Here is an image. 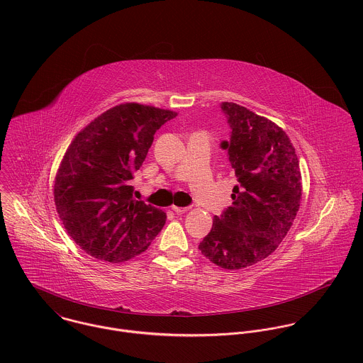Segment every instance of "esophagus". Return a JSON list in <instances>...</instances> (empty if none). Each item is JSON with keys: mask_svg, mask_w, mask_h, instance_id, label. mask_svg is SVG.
<instances>
[{"mask_svg": "<svg viewBox=\"0 0 363 363\" xmlns=\"http://www.w3.org/2000/svg\"><path fill=\"white\" fill-rule=\"evenodd\" d=\"M172 209L174 211V212H177V213H184V212H187L189 209H190V207H172Z\"/></svg>", "mask_w": 363, "mask_h": 363, "instance_id": "obj_1", "label": "esophagus"}]
</instances>
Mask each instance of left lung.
<instances>
[{
    "label": "left lung",
    "instance_id": "8db88e82",
    "mask_svg": "<svg viewBox=\"0 0 363 363\" xmlns=\"http://www.w3.org/2000/svg\"><path fill=\"white\" fill-rule=\"evenodd\" d=\"M230 125L228 151L239 186L233 206L215 216L199 249L225 269H240L268 257L289 232L302 200V176L286 133L249 108L223 102Z\"/></svg>",
    "mask_w": 363,
    "mask_h": 363
}]
</instances>
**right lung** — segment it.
Returning <instances> with one entry per match:
<instances>
[{
	"label": "right lung",
	"instance_id": "right-lung-1",
	"mask_svg": "<svg viewBox=\"0 0 363 363\" xmlns=\"http://www.w3.org/2000/svg\"><path fill=\"white\" fill-rule=\"evenodd\" d=\"M176 111L124 104L79 131L61 160L54 203L74 242L95 259L120 262L148 249L166 213L134 200L128 186L143 166L156 130Z\"/></svg>",
	"mask_w": 363,
	"mask_h": 363
}]
</instances>
